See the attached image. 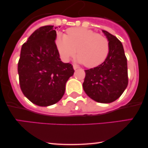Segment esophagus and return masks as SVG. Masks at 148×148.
Listing matches in <instances>:
<instances>
[{"label":"esophagus","mask_w":148,"mask_h":148,"mask_svg":"<svg viewBox=\"0 0 148 148\" xmlns=\"http://www.w3.org/2000/svg\"><path fill=\"white\" fill-rule=\"evenodd\" d=\"M73 67H74V69H79V67H78V66L75 65V64H74V65H73Z\"/></svg>","instance_id":"1"}]
</instances>
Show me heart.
Returning <instances> with one entry per match:
<instances>
[{"label": "heart", "mask_w": 148, "mask_h": 148, "mask_svg": "<svg viewBox=\"0 0 148 148\" xmlns=\"http://www.w3.org/2000/svg\"><path fill=\"white\" fill-rule=\"evenodd\" d=\"M56 47L63 62H68L76 53L77 60L88 68L102 64L109 53V42L106 37L84 28H70L67 35L58 33Z\"/></svg>", "instance_id": "b5f03b06"}]
</instances>
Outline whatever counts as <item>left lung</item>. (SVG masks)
<instances>
[{"label":"left lung","mask_w":148,"mask_h":148,"mask_svg":"<svg viewBox=\"0 0 148 148\" xmlns=\"http://www.w3.org/2000/svg\"><path fill=\"white\" fill-rule=\"evenodd\" d=\"M102 31L109 42V53L102 64L85 70L83 88L92 99L111 103L118 99L127 87V62L121 42L106 30Z\"/></svg>","instance_id":"obj_1"}]
</instances>
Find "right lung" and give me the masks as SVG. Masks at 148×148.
I'll return each instance as SVG.
<instances>
[{
    "mask_svg": "<svg viewBox=\"0 0 148 148\" xmlns=\"http://www.w3.org/2000/svg\"><path fill=\"white\" fill-rule=\"evenodd\" d=\"M56 28L45 25L35 30L22 45L18 62L22 92L40 106L60 101L67 80L74 72L72 64L60 60L55 44Z\"/></svg>",
    "mask_w": 148,
    "mask_h": 148,
    "instance_id": "right-lung-1",
    "label": "right lung"
}]
</instances>
